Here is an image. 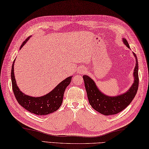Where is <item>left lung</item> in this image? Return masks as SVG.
Listing matches in <instances>:
<instances>
[{
  "mask_svg": "<svg viewBox=\"0 0 149 149\" xmlns=\"http://www.w3.org/2000/svg\"><path fill=\"white\" fill-rule=\"evenodd\" d=\"M124 43L130 48L128 41L123 39ZM136 67L134 68V82L129 90L125 93L117 97H108L101 93L91 78L88 76H83L89 102L91 107L99 113L105 116L114 115L119 113L130 104L135 97L139 86L138 62L135 53Z\"/></svg>",
  "mask_w": 149,
  "mask_h": 149,
  "instance_id": "obj_1",
  "label": "left lung"
}]
</instances>
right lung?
Returning <instances> with one entry per match:
<instances>
[{
  "label": "right lung",
  "mask_w": 149,
  "mask_h": 149,
  "mask_svg": "<svg viewBox=\"0 0 149 149\" xmlns=\"http://www.w3.org/2000/svg\"><path fill=\"white\" fill-rule=\"evenodd\" d=\"M29 38L30 36L22 43L21 49L29 40ZM13 63L12 67V71H11L12 89L14 95L19 104L26 110L38 116L48 115L58 110L62 103L64 92L67 87L71 82L72 77H69L67 78L65 80H63L52 91L46 95L41 97H30L29 95L22 93L17 86L15 77H14Z\"/></svg>",
  "instance_id": "obj_1"
}]
</instances>
